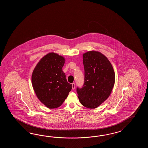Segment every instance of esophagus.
Here are the masks:
<instances>
[{"mask_svg":"<svg viewBox=\"0 0 148 148\" xmlns=\"http://www.w3.org/2000/svg\"><path fill=\"white\" fill-rule=\"evenodd\" d=\"M72 88H73V90L75 89V83L72 84Z\"/></svg>","mask_w":148,"mask_h":148,"instance_id":"obj_1","label":"esophagus"}]
</instances>
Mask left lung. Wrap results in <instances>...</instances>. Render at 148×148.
<instances>
[{"mask_svg": "<svg viewBox=\"0 0 148 148\" xmlns=\"http://www.w3.org/2000/svg\"><path fill=\"white\" fill-rule=\"evenodd\" d=\"M84 84L77 88L80 103L88 108H95L110 96L115 84V73L104 54L95 51L83 54Z\"/></svg>", "mask_w": 148, "mask_h": 148, "instance_id": "8db88e82", "label": "left lung"}]
</instances>
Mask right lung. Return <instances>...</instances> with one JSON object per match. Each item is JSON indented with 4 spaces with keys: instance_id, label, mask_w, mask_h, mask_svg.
Returning <instances> with one entry per match:
<instances>
[{
    "instance_id": "obj_1",
    "label": "right lung",
    "mask_w": 148,
    "mask_h": 148,
    "mask_svg": "<svg viewBox=\"0 0 148 148\" xmlns=\"http://www.w3.org/2000/svg\"><path fill=\"white\" fill-rule=\"evenodd\" d=\"M65 59L54 52L47 54L35 66L32 84L35 94L49 108H56L63 104L72 89L62 71Z\"/></svg>"
}]
</instances>
